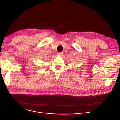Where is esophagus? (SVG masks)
<instances>
[{"instance_id":"obj_1","label":"esophagus","mask_w":120,"mask_h":120,"mask_svg":"<svg viewBox=\"0 0 120 120\" xmlns=\"http://www.w3.org/2000/svg\"><path fill=\"white\" fill-rule=\"evenodd\" d=\"M57 54L58 56H62L63 53H62V52H59V53H58Z\"/></svg>"}]
</instances>
